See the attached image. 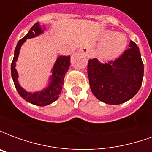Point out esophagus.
<instances>
[{"instance_id": "1", "label": "esophagus", "mask_w": 152, "mask_h": 152, "mask_svg": "<svg viewBox=\"0 0 152 152\" xmlns=\"http://www.w3.org/2000/svg\"><path fill=\"white\" fill-rule=\"evenodd\" d=\"M80 52L81 53H83L84 55H86V56L89 57V53H90V51L88 48H86V47H83L81 49H80Z\"/></svg>"}]
</instances>
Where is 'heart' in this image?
Listing matches in <instances>:
<instances>
[{"label":"heart","instance_id":"b5f03b06","mask_svg":"<svg viewBox=\"0 0 152 152\" xmlns=\"http://www.w3.org/2000/svg\"><path fill=\"white\" fill-rule=\"evenodd\" d=\"M103 37L106 38L99 45L98 49V54L102 59L116 58L124 52L127 46V38L124 34L119 32H105Z\"/></svg>","mask_w":152,"mask_h":152}]
</instances>
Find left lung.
Returning a JSON list of instances; mask_svg holds the SVG:
<instances>
[{
  "label": "left lung",
  "mask_w": 152,
  "mask_h": 152,
  "mask_svg": "<svg viewBox=\"0 0 152 152\" xmlns=\"http://www.w3.org/2000/svg\"><path fill=\"white\" fill-rule=\"evenodd\" d=\"M129 48L118 58L102 63L89 59L88 76L91 91L102 102L117 105L132 99L140 89L144 66L139 48L130 40Z\"/></svg>",
  "instance_id": "left-lung-1"
}]
</instances>
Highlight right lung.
I'll return each mask as SVG.
<instances>
[{
    "label": "right lung",
    "instance_id": "right-lung-1",
    "mask_svg": "<svg viewBox=\"0 0 152 152\" xmlns=\"http://www.w3.org/2000/svg\"><path fill=\"white\" fill-rule=\"evenodd\" d=\"M42 32H43V30L40 27L39 23H36L31 27L28 34L23 38H22L17 44L15 50L14 58H13L11 63L12 78L15 83V88L19 94V95L27 102H30L31 104H34V105L40 106V107L49 105L58 99L61 90L63 89L64 77H65V75L69 68L70 64H71L70 63V56L61 55L58 57L53 65V70H52V76L50 78L51 81H50V85L46 89H45L40 92L33 93V94L28 93L19 86L18 82V73L15 69V66H16L15 62L17 61V58H18L21 45L24 43L27 39L35 37L41 34Z\"/></svg>",
    "mask_w": 152,
    "mask_h": 152
}]
</instances>
